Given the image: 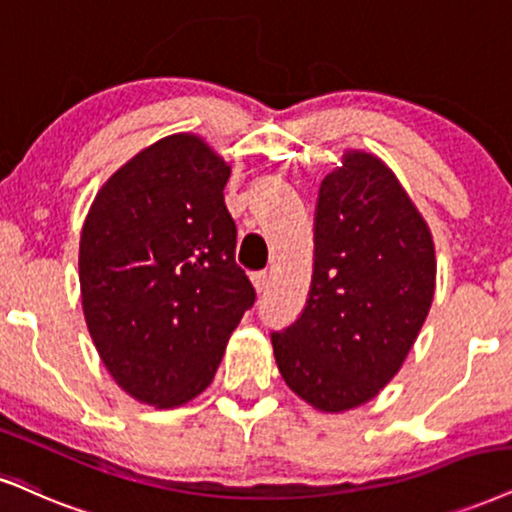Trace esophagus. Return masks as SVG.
Listing matches in <instances>:
<instances>
[{"label":"esophagus","instance_id":"esophagus-1","mask_svg":"<svg viewBox=\"0 0 512 512\" xmlns=\"http://www.w3.org/2000/svg\"><path fill=\"white\" fill-rule=\"evenodd\" d=\"M251 285H254L258 294H263L270 285V275L268 273H251Z\"/></svg>","mask_w":512,"mask_h":512}]
</instances>
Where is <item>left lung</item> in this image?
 Wrapping results in <instances>:
<instances>
[{
  "label": "left lung",
  "instance_id": "1",
  "mask_svg": "<svg viewBox=\"0 0 512 512\" xmlns=\"http://www.w3.org/2000/svg\"><path fill=\"white\" fill-rule=\"evenodd\" d=\"M434 287L427 220L380 156L346 149L320 182L306 308L273 334L282 380L323 413L375 399L413 349Z\"/></svg>",
  "mask_w": 512,
  "mask_h": 512
}]
</instances>
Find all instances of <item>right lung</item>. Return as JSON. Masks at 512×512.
<instances>
[{
  "mask_svg": "<svg viewBox=\"0 0 512 512\" xmlns=\"http://www.w3.org/2000/svg\"><path fill=\"white\" fill-rule=\"evenodd\" d=\"M230 170L194 132L161 137L104 182L82 223L87 330L113 382L147 406L197 399L256 299L235 263Z\"/></svg>",
  "mask_w": 512,
  "mask_h": 512,
  "instance_id": "1",
  "label": "right lung"
}]
</instances>
